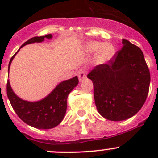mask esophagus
Segmentation results:
<instances>
[{
	"label": "esophagus",
	"mask_w": 158,
	"mask_h": 158,
	"mask_svg": "<svg viewBox=\"0 0 158 158\" xmlns=\"http://www.w3.org/2000/svg\"><path fill=\"white\" fill-rule=\"evenodd\" d=\"M77 76L78 79H79V81L81 82L83 81L86 78V72L85 70V69H80L77 72Z\"/></svg>",
	"instance_id": "obj_1"
}]
</instances>
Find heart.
<instances>
[{"mask_svg":"<svg viewBox=\"0 0 158 158\" xmlns=\"http://www.w3.org/2000/svg\"><path fill=\"white\" fill-rule=\"evenodd\" d=\"M99 48L100 50L96 56V62L98 64H104L109 62L115 54V48L111 44L103 45V43L100 42H90L85 46L86 51L90 53L96 52Z\"/></svg>","mask_w":158,"mask_h":158,"instance_id":"1","label":"heart"}]
</instances>
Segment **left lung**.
<instances>
[{"label": "left lung", "instance_id": "obj_1", "mask_svg": "<svg viewBox=\"0 0 158 158\" xmlns=\"http://www.w3.org/2000/svg\"><path fill=\"white\" fill-rule=\"evenodd\" d=\"M123 47L107 64L88 74L93 83L97 111L104 118L122 121L139 112L149 93L150 73L139 47L122 40Z\"/></svg>", "mask_w": 158, "mask_h": 158}]
</instances>
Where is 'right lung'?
<instances>
[{"label":"right lung","mask_w":158,"mask_h":158,"mask_svg":"<svg viewBox=\"0 0 158 158\" xmlns=\"http://www.w3.org/2000/svg\"><path fill=\"white\" fill-rule=\"evenodd\" d=\"M51 34L45 36L33 37L25 42L20 48L30 43H41L44 39L51 40ZM16 53L10 59L8 64V70ZM78 82L79 81L77 76L69 80L64 81L58 84L45 98L39 101L30 102L22 100L16 96L12 91L9 81H8L7 96L15 112L25 123L38 129H51L58 126L64 118L66 112L68 95L77 85Z\"/></svg>","instance_id":"add662e5"}]
</instances>
